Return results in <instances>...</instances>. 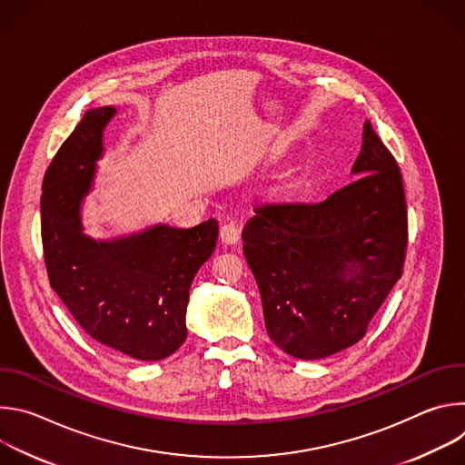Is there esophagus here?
Returning <instances> with one entry per match:
<instances>
[{
	"mask_svg": "<svg viewBox=\"0 0 465 465\" xmlns=\"http://www.w3.org/2000/svg\"><path fill=\"white\" fill-rule=\"evenodd\" d=\"M241 239L239 235V228L233 223H228L224 226H221V241L226 244H237Z\"/></svg>",
	"mask_w": 465,
	"mask_h": 465,
	"instance_id": "34e87169",
	"label": "esophagus"
}]
</instances>
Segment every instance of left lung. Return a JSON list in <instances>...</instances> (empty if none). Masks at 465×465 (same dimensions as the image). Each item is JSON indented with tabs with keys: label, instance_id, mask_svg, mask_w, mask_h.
Masks as SVG:
<instances>
[{
	"label": "left lung",
	"instance_id": "8db88e82",
	"mask_svg": "<svg viewBox=\"0 0 465 465\" xmlns=\"http://www.w3.org/2000/svg\"><path fill=\"white\" fill-rule=\"evenodd\" d=\"M351 174V183L320 203L257 206L242 230L267 333L296 359H325L357 344L401 278L403 178L370 121Z\"/></svg>",
	"mask_w": 465,
	"mask_h": 465
}]
</instances>
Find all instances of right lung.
I'll use <instances>...</instances> for the list:
<instances>
[{"instance_id": "right-lung-1", "label": "right lung", "mask_w": 465, "mask_h": 465, "mask_svg": "<svg viewBox=\"0 0 465 465\" xmlns=\"http://www.w3.org/2000/svg\"><path fill=\"white\" fill-rule=\"evenodd\" d=\"M115 106L88 110L44 176L42 244L49 283L86 333L136 361H160L185 341L189 289L212 257L219 224H153L114 239L84 233L83 203L104 154Z\"/></svg>"}]
</instances>
